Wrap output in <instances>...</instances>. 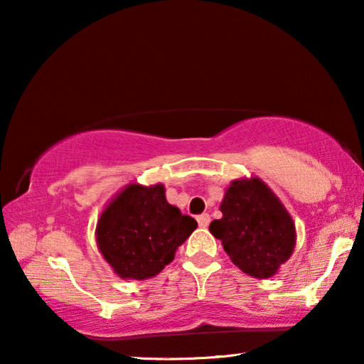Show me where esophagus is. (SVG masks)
Masks as SVG:
<instances>
[{
    "label": "esophagus",
    "instance_id": "esophagus-1",
    "mask_svg": "<svg viewBox=\"0 0 364 364\" xmlns=\"http://www.w3.org/2000/svg\"><path fill=\"white\" fill-rule=\"evenodd\" d=\"M197 223H199L200 228H207L208 223H210V215L208 213H202L197 217Z\"/></svg>",
    "mask_w": 364,
    "mask_h": 364
}]
</instances>
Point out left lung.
Instances as JSON below:
<instances>
[{
	"label": "left lung",
	"mask_w": 364,
	"mask_h": 364,
	"mask_svg": "<svg viewBox=\"0 0 364 364\" xmlns=\"http://www.w3.org/2000/svg\"><path fill=\"white\" fill-rule=\"evenodd\" d=\"M220 210L223 217L208 230L244 273L267 279L291 258L297 239L294 220L260 178L234 180Z\"/></svg>",
	"instance_id": "1"
}]
</instances>
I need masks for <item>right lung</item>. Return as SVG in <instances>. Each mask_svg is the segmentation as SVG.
<instances>
[{"instance_id":"right-lung-1","label":"right lung","mask_w":364,"mask_h":364,"mask_svg":"<svg viewBox=\"0 0 364 364\" xmlns=\"http://www.w3.org/2000/svg\"><path fill=\"white\" fill-rule=\"evenodd\" d=\"M197 228V221L170 205L164 184L132 183L104 208L96 226L97 249L122 279L159 274Z\"/></svg>"}]
</instances>
